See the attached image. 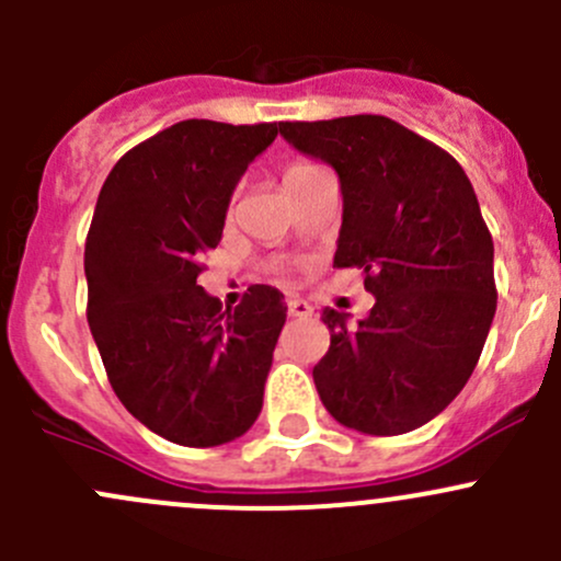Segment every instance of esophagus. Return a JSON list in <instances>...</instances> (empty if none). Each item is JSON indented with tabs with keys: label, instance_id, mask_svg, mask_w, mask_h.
Masks as SVG:
<instances>
[{
	"label": "esophagus",
	"instance_id": "1",
	"mask_svg": "<svg viewBox=\"0 0 561 561\" xmlns=\"http://www.w3.org/2000/svg\"><path fill=\"white\" fill-rule=\"evenodd\" d=\"M312 312L314 309L309 307L304 298H290V301H287V314L290 317H312Z\"/></svg>",
	"mask_w": 561,
	"mask_h": 561
}]
</instances>
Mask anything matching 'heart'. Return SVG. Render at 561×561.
<instances>
[{
	"label": "heart",
	"mask_w": 561,
	"mask_h": 561,
	"mask_svg": "<svg viewBox=\"0 0 561 561\" xmlns=\"http://www.w3.org/2000/svg\"><path fill=\"white\" fill-rule=\"evenodd\" d=\"M312 171H317V165H312V162H293V165L287 168V173H285V184H287V181L304 179V175L312 173Z\"/></svg>",
	"instance_id": "obj_1"
}]
</instances>
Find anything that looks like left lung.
Returning a JSON list of instances; mask_svg holds the SVG:
<instances>
[{"label":"left lung","mask_w":561,"mask_h":561,"mask_svg":"<svg viewBox=\"0 0 561 561\" xmlns=\"http://www.w3.org/2000/svg\"><path fill=\"white\" fill-rule=\"evenodd\" d=\"M342 186L336 268L364 271L369 317L322 309L331 347L312 377L325 410L393 437L437 417L467 386L496 312L494 241L448 151L388 116L279 122Z\"/></svg>","instance_id":"1"}]
</instances>
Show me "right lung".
I'll return each mask as SVG.
<instances>
[{"mask_svg": "<svg viewBox=\"0 0 561 561\" xmlns=\"http://www.w3.org/2000/svg\"><path fill=\"white\" fill-rule=\"evenodd\" d=\"M276 124L186 118L144 140L107 173L87 236L89 328L118 401L186 448L247 434L285 325V296L249 287L236 309L197 285L201 257Z\"/></svg>", "mask_w": 561, "mask_h": 561, "instance_id": "right-lung-1", "label": "right lung"}]
</instances>
